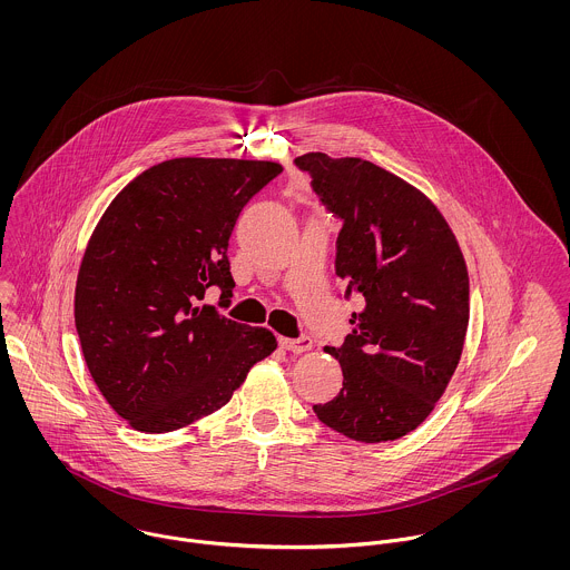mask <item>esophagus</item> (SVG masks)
Wrapping results in <instances>:
<instances>
[{
	"instance_id": "1",
	"label": "esophagus",
	"mask_w": 570,
	"mask_h": 570,
	"mask_svg": "<svg viewBox=\"0 0 570 570\" xmlns=\"http://www.w3.org/2000/svg\"><path fill=\"white\" fill-rule=\"evenodd\" d=\"M278 344H281V348H285V351L303 353V351H309L314 342H312L309 335H301V337H281Z\"/></svg>"
}]
</instances>
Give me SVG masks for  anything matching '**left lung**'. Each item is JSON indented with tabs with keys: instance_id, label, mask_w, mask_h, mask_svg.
<instances>
[{
	"instance_id": "1",
	"label": "left lung",
	"mask_w": 570,
	"mask_h": 570,
	"mask_svg": "<svg viewBox=\"0 0 570 570\" xmlns=\"http://www.w3.org/2000/svg\"><path fill=\"white\" fill-rule=\"evenodd\" d=\"M326 213L342 222L335 274L344 298H362L342 346V391L316 416L364 443L402 439L441 400L461 360L470 323L468 267L436 206L402 177L360 158L307 154Z\"/></svg>"
}]
</instances>
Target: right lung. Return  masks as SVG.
Wrapping results in <instances>:
<instances>
[{
	"label": "right lung",
	"instance_id": "right-lung-1",
	"mask_svg": "<svg viewBox=\"0 0 570 570\" xmlns=\"http://www.w3.org/2000/svg\"><path fill=\"white\" fill-rule=\"evenodd\" d=\"M283 166L175 158L129 181L82 256L75 323L85 364L131 428L163 434L226 406L276 348L267 328L202 305L233 298L228 242L245 204Z\"/></svg>",
	"mask_w": 570,
	"mask_h": 570
}]
</instances>
